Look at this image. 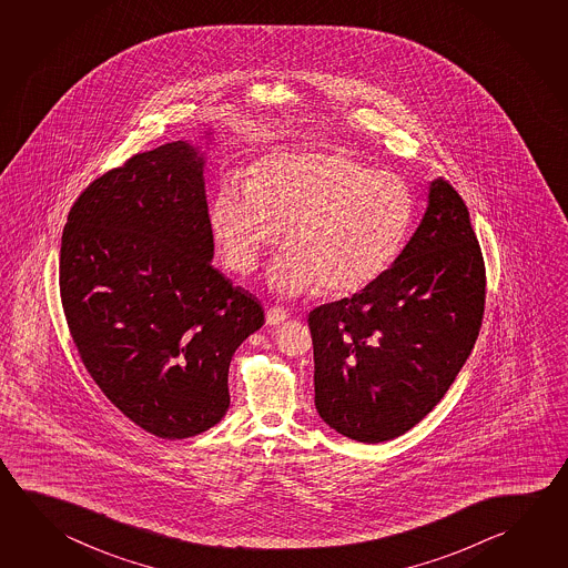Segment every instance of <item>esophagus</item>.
<instances>
[{"mask_svg": "<svg viewBox=\"0 0 568 568\" xmlns=\"http://www.w3.org/2000/svg\"><path fill=\"white\" fill-rule=\"evenodd\" d=\"M287 318V308L271 307L267 308V313H265V321H267V325H271V327H275V325H281V323H285Z\"/></svg>", "mask_w": 568, "mask_h": 568, "instance_id": "obj_1", "label": "esophagus"}]
</instances>
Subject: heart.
I'll return each instance as SVG.
<instances>
[{"label":"heart","mask_w":568,"mask_h":568,"mask_svg":"<svg viewBox=\"0 0 568 568\" xmlns=\"http://www.w3.org/2000/svg\"><path fill=\"white\" fill-rule=\"evenodd\" d=\"M413 220L407 181L341 150L261 161L253 180L223 181L210 207L223 261L243 277L283 231L287 251L271 267L270 285L288 297L317 287L351 295L373 285L405 247Z\"/></svg>","instance_id":"heart-1"}]
</instances>
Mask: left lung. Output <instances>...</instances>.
I'll list each match as a JSON object with an SVG mask.
<instances>
[{"label":"left lung","instance_id":"1","mask_svg":"<svg viewBox=\"0 0 568 568\" xmlns=\"http://www.w3.org/2000/svg\"><path fill=\"white\" fill-rule=\"evenodd\" d=\"M483 311L485 263L467 205L438 178L387 273L308 313L318 417L368 445L407 433L453 385Z\"/></svg>","mask_w":568,"mask_h":568}]
</instances>
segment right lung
Returning <instances> with one entry per match:
<instances>
[{
	"instance_id": "add662e5",
	"label": "right lung",
	"mask_w": 568,
	"mask_h": 568,
	"mask_svg": "<svg viewBox=\"0 0 568 568\" xmlns=\"http://www.w3.org/2000/svg\"><path fill=\"white\" fill-rule=\"evenodd\" d=\"M203 170L191 141L133 155L81 193L61 235V305L83 365L168 440L225 417L233 353L265 323L260 301L211 265Z\"/></svg>"
}]
</instances>
